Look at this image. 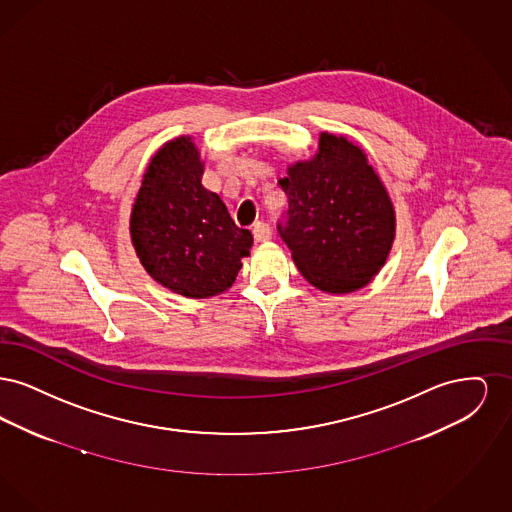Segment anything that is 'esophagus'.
<instances>
[{
	"instance_id": "1",
	"label": "esophagus",
	"mask_w": 512,
	"mask_h": 512,
	"mask_svg": "<svg viewBox=\"0 0 512 512\" xmlns=\"http://www.w3.org/2000/svg\"><path fill=\"white\" fill-rule=\"evenodd\" d=\"M253 238H255L257 242H267V240L272 238V230H270V226H268L267 222L259 220V222L253 224Z\"/></svg>"
}]
</instances>
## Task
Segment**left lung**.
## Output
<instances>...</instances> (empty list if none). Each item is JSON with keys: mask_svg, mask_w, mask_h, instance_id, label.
I'll return each instance as SVG.
<instances>
[{"mask_svg": "<svg viewBox=\"0 0 512 512\" xmlns=\"http://www.w3.org/2000/svg\"><path fill=\"white\" fill-rule=\"evenodd\" d=\"M278 184L288 195L278 232L303 278L326 293L365 288L395 238L393 203L365 151L322 132L317 155L290 165Z\"/></svg>", "mask_w": 512, "mask_h": 512, "instance_id": "obj_1", "label": "left lung"}]
</instances>
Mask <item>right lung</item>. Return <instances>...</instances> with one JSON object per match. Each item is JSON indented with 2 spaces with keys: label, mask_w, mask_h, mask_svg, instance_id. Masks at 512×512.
Listing matches in <instances>:
<instances>
[{
  "label": "right lung",
  "mask_w": 512,
  "mask_h": 512,
  "mask_svg": "<svg viewBox=\"0 0 512 512\" xmlns=\"http://www.w3.org/2000/svg\"><path fill=\"white\" fill-rule=\"evenodd\" d=\"M201 176L194 140L174 138L151 157L130 213V238L147 274L192 299L226 292L253 245Z\"/></svg>",
  "instance_id": "1"
}]
</instances>
